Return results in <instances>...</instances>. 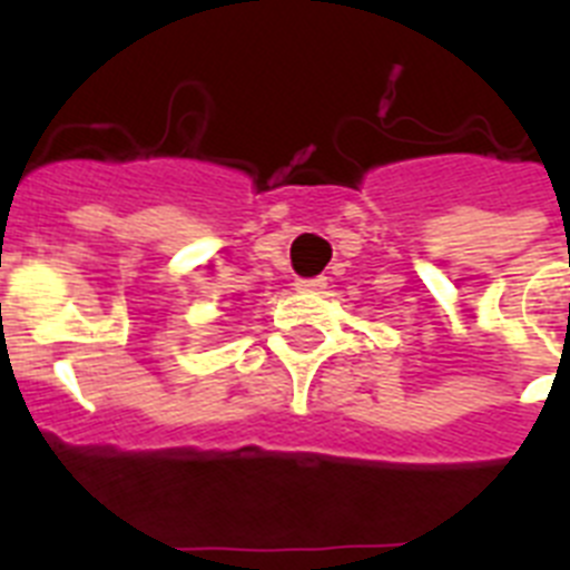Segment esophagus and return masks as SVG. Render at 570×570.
I'll list each match as a JSON object with an SVG mask.
<instances>
[{
  "instance_id": "34e87169",
  "label": "esophagus",
  "mask_w": 570,
  "mask_h": 570,
  "mask_svg": "<svg viewBox=\"0 0 570 570\" xmlns=\"http://www.w3.org/2000/svg\"><path fill=\"white\" fill-rule=\"evenodd\" d=\"M294 285L296 291H322L328 285V279H325V276H308V279H296Z\"/></svg>"
}]
</instances>
